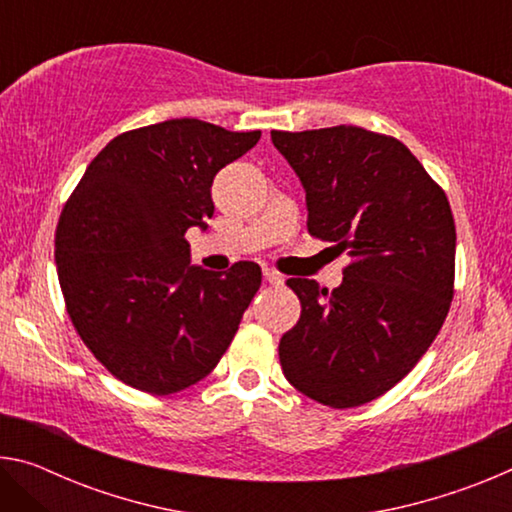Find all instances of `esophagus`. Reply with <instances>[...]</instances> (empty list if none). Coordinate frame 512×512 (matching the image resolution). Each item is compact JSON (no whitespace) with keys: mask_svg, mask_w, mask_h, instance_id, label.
I'll use <instances>...</instances> for the list:
<instances>
[{"mask_svg":"<svg viewBox=\"0 0 512 512\" xmlns=\"http://www.w3.org/2000/svg\"><path fill=\"white\" fill-rule=\"evenodd\" d=\"M264 280L268 282V284H282L284 282V275L282 273H277L275 268H264Z\"/></svg>","mask_w":512,"mask_h":512,"instance_id":"obj_1","label":"esophagus"}]
</instances>
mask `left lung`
I'll return each mask as SVG.
<instances>
[{
  "label": "left lung",
  "mask_w": 512,
  "mask_h": 512,
  "mask_svg": "<svg viewBox=\"0 0 512 512\" xmlns=\"http://www.w3.org/2000/svg\"><path fill=\"white\" fill-rule=\"evenodd\" d=\"M307 196L309 235L348 250L334 291L291 277L300 320L280 339L302 395L352 409L404 379L454 298L456 228L443 189L395 140L359 126L271 131Z\"/></svg>",
  "instance_id": "1"
}]
</instances>
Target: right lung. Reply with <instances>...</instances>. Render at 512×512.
<instances>
[{
  "label": "right lung",
  "instance_id": "1",
  "mask_svg": "<svg viewBox=\"0 0 512 512\" xmlns=\"http://www.w3.org/2000/svg\"><path fill=\"white\" fill-rule=\"evenodd\" d=\"M262 133L169 119L117 135L60 214L56 266L90 352L137 391L169 395L210 375L262 284L237 262L192 266L185 232L212 219V180Z\"/></svg>",
  "mask_w": 512,
  "mask_h": 512
}]
</instances>
